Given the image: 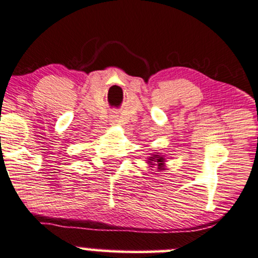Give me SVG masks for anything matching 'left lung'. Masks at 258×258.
<instances>
[{"label":"left lung","mask_w":258,"mask_h":258,"mask_svg":"<svg viewBox=\"0 0 258 258\" xmlns=\"http://www.w3.org/2000/svg\"><path fill=\"white\" fill-rule=\"evenodd\" d=\"M149 160H150V162H157L158 165H159V167H162L163 158L159 157V155H153V157H150ZM150 164H153V163H150Z\"/></svg>","instance_id":"1"}]
</instances>
